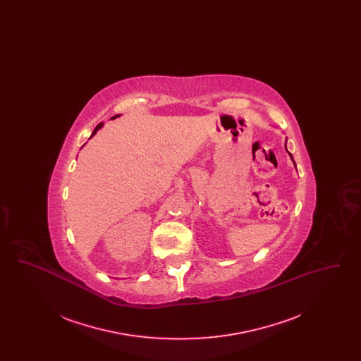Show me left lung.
Wrapping results in <instances>:
<instances>
[{"mask_svg":"<svg viewBox=\"0 0 361 361\" xmlns=\"http://www.w3.org/2000/svg\"><path fill=\"white\" fill-rule=\"evenodd\" d=\"M290 155H291V154H290ZM291 158H292V155H291Z\"/></svg>","mask_w":361,"mask_h":361,"instance_id":"left-lung-1","label":"left lung"}]
</instances>
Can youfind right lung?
<instances>
[{
  "label": "right lung",
  "instance_id": "1",
  "mask_svg": "<svg viewBox=\"0 0 361 361\" xmlns=\"http://www.w3.org/2000/svg\"><path fill=\"white\" fill-rule=\"evenodd\" d=\"M102 126H103V123H100V124H99V126H97V127H96V128H94V131H93V134H92V137H93V135H94V134H96V133H97V130H99V128H100V127H102Z\"/></svg>",
  "mask_w": 361,
  "mask_h": 361
}]
</instances>
